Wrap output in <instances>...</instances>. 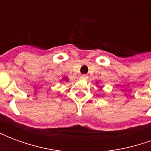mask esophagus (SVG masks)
<instances>
[{
    "label": "esophagus",
    "instance_id": "1",
    "mask_svg": "<svg viewBox=\"0 0 151 151\" xmlns=\"http://www.w3.org/2000/svg\"><path fill=\"white\" fill-rule=\"evenodd\" d=\"M80 78H81V79H83V80H86V79L88 78V76L85 75V74H84V75L81 76Z\"/></svg>",
    "mask_w": 151,
    "mask_h": 151
}]
</instances>
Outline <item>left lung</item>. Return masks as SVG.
<instances>
[{
    "instance_id": "left-lung-1",
    "label": "left lung",
    "mask_w": 151,
    "mask_h": 151,
    "mask_svg": "<svg viewBox=\"0 0 151 151\" xmlns=\"http://www.w3.org/2000/svg\"><path fill=\"white\" fill-rule=\"evenodd\" d=\"M96 84H98V82H96Z\"/></svg>"
}]
</instances>
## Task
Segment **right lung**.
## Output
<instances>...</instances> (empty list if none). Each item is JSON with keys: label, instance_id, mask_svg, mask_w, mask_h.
<instances>
[{"label": "right lung", "instance_id": "1", "mask_svg": "<svg viewBox=\"0 0 151 151\" xmlns=\"http://www.w3.org/2000/svg\"><path fill=\"white\" fill-rule=\"evenodd\" d=\"M63 81H65V82H68L69 81V78H68V77H64L60 82H63Z\"/></svg>", "mask_w": 151, "mask_h": 151}]
</instances>
